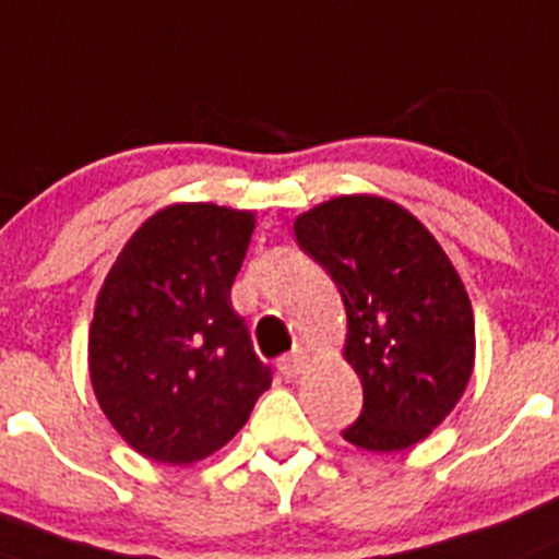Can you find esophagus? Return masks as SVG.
Here are the masks:
<instances>
[{
	"label": "esophagus",
	"instance_id": "obj_1",
	"mask_svg": "<svg viewBox=\"0 0 559 559\" xmlns=\"http://www.w3.org/2000/svg\"><path fill=\"white\" fill-rule=\"evenodd\" d=\"M307 359H310V354H307L305 348H294L290 354H285L283 359L276 362V368H280V373L283 376H288V379H296V376L307 368Z\"/></svg>",
	"mask_w": 559,
	"mask_h": 559
}]
</instances>
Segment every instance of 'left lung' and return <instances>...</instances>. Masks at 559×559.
<instances>
[{"mask_svg": "<svg viewBox=\"0 0 559 559\" xmlns=\"http://www.w3.org/2000/svg\"><path fill=\"white\" fill-rule=\"evenodd\" d=\"M299 247L343 296V356L362 381L345 442L395 453L444 423L475 368V316L428 227L392 200L345 194L294 222Z\"/></svg>", "mask_w": 559, "mask_h": 559, "instance_id": "obj_1", "label": "left lung"}]
</instances>
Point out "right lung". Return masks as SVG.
Listing matches in <instances>:
<instances>
[{
  "label": "right lung",
  "mask_w": 559,
  "mask_h": 559,
  "mask_svg": "<svg viewBox=\"0 0 559 559\" xmlns=\"http://www.w3.org/2000/svg\"><path fill=\"white\" fill-rule=\"evenodd\" d=\"M252 230V211L167 205L129 238L100 285L90 381L106 419L145 459H209L271 386L230 301Z\"/></svg>",
  "instance_id": "1"
}]
</instances>
